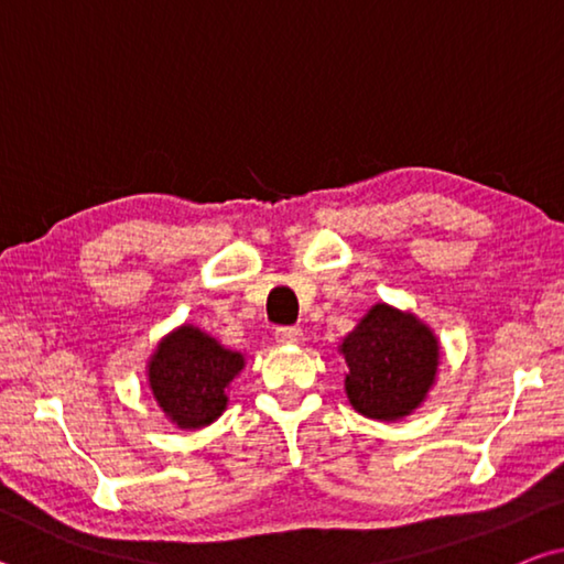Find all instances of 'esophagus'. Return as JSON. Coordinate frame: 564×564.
<instances>
[{"instance_id": "34e87169", "label": "esophagus", "mask_w": 564, "mask_h": 564, "mask_svg": "<svg viewBox=\"0 0 564 564\" xmlns=\"http://www.w3.org/2000/svg\"><path fill=\"white\" fill-rule=\"evenodd\" d=\"M275 340L283 343V346H301L303 330L299 326H281L275 328Z\"/></svg>"}]
</instances>
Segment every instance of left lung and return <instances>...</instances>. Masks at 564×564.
<instances>
[{"label":"left lung","mask_w":564,"mask_h":564,"mask_svg":"<svg viewBox=\"0 0 564 564\" xmlns=\"http://www.w3.org/2000/svg\"><path fill=\"white\" fill-rule=\"evenodd\" d=\"M338 352L346 362V395L352 410L380 423L413 415L431 393L441 368V338L413 311L376 303Z\"/></svg>","instance_id":"8db88e82"}]
</instances>
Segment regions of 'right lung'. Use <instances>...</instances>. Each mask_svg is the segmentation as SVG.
Listing matches in <instances>:
<instances>
[{"mask_svg": "<svg viewBox=\"0 0 564 564\" xmlns=\"http://www.w3.org/2000/svg\"><path fill=\"white\" fill-rule=\"evenodd\" d=\"M243 368L241 350L224 346L194 323H181L149 356L147 386L171 425L202 431L224 415L228 388Z\"/></svg>", "mask_w": 564, "mask_h": 564, "instance_id": "obj_1", "label": "right lung"}]
</instances>
